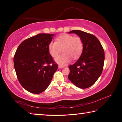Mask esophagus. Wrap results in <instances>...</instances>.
Returning <instances> with one entry per match:
<instances>
[{
	"label": "esophagus",
	"instance_id": "esophagus-1",
	"mask_svg": "<svg viewBox=\"0 0 122 122\" xmlns=\"http://www.w3.org/2000/svg\"><path fill=\"white\" fill-rule=\"evenodd\" d=\"M64 67V66H58V68H63Z\"/></svg>",
	"mask_w": 122,
	"mask_h": 122
}]
</instances>
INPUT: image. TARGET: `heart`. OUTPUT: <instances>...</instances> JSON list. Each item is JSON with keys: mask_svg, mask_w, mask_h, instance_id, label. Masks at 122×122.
I'll return each mask as SVG.
<instances>
[{"mask_svg": "<svg viewBox=\"0 0 122 122\" xmlns=\"http://www.w3.org/2000/svg\"><path fill=\"white\" fill-rule=\"evenodd\" d=\"M48 51L53 57L60 53L63 54L56 57L55 61L61 65H65L71 61L76 60L81 56L83 50V42L79 36L70 34H63L57 37L55 42L51 41L48 46Z\"/></svg>", "mask_w": 122, "mask_h": 122, "instance_id": "1", "label": "heart"}]
</instances>
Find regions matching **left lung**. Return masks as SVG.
<instances>
[{"mask_svg":"<svg viewBox=\"0 0 122 122\" xmlns=\"http://www.w3.org/2000/svg\"><path fill=\"white\" fill-rule=\"evenodd\" d=\"M83 41V50L80 58L69 66L68 78L74 85L82 89L90 87L95 83L102 73L104 62V51L100 41L92 34L73 30Z\"/></svg>","mask_w":122,"mask_h":122,"instance_id":"1","label":"left lung"}]
</instances>
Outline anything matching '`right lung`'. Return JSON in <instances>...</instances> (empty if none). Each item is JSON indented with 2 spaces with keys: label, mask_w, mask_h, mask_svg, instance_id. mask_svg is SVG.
Returning <instances> with one entry per match:
<instances>
[{
  "label": "right lung",
  "mask_w": 122,
  "mask_h": 122,
  "mask_svg": "<svg viewBox=\"0 0 122 122\" xmlns=\"http://www.w3.org/2000/svg\"><path fill=\"white\" fill-rule=\"evenodd\" d=\"M54 34L40 33L25 40L14 56V66L22 87L33 94L46 89L57 69L48 46Z\"/></svg>",
  "instance_id": "1"
}]
</instances>
